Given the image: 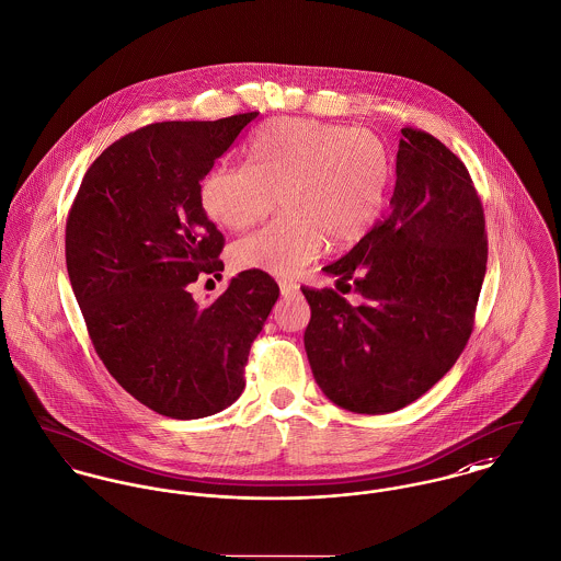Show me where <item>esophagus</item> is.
<instances>
[{
  "instance_id": "obj_1",
  "label": "esophagus",
  "mask_w": 561,
  "mask_h": 561,
  "mask_svg": "<svg viewBox=\"0 0 561 561\" xmlns=\"http://www.w3.org/2000/svg\"><path fill=\"white\" fill-rule=\"evenodd\" d=\"M279 290H282V297H295L297 293H299V286L297 284H293V282H286V279H282L279 282Z\"/></svg>"
}]
</instances>
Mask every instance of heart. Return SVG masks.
Instances as JSON below:
<instances>
[{
    "label": "heart",
    "mask_w": 561,
    "mask_h": 561,
    "mask_svg": "<svg viewBox=\"0 0 561 561\" xmlns=\"http://www.w3.org/2000/svg\"><path fill=\"white\" fill-rule=\"evenodd\" d=\"M248 156L250 167L219 164L201 183L205 214L230 230L264 219L279 196L284 214L232 245L241 271L297 275L327 241L350 248L382 214L390 158L369 129L282 117L256 131Z\"/></svg>",
    "instance_id": "heart-1"
}]
</instances>
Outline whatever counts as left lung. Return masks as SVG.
Returning a JSON list of instances; mask_svg holds the SVG:
<instances>
[{
    "label": "left lung",
    "mask_w": 561,
    "mask_h": 561,
    "mask_svg": "<svg viewBox=\"0 0 561 561\" xmlns=\"http://www.w3.org/2000/svg\"><path fill=\"white\" fill-rule=\"evenodd\" d=\"M360 295L305 288V350L340 408L387 414L416 401L457 363L474 329L486 271L484 211L466 164L435 136L403 128L390 211L324 266Z\"/></svg>",
    "instance_id": "obj_1"
}]
</instances>
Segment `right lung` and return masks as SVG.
<instances>
[{
  "mask_svg": "<svg viewBox=\"0 0 561 561\" xmlns=\"http://www.w3.org/2000/svg\"><path fill=\"white\" fill-rule=\"evenodd\" d=\"M259 113L129 131L89 167L66 221V264L108 374L153 412L190 421L245 388L250 347L279 286L243 271L207 307L190 286L224 271L201 181Z\"/></svg>",
  "mask_w": 561,
  "mask_h": 561,
  "instance_id": "right-lung-1",
  "label": "right lung"
}]
</instances>
